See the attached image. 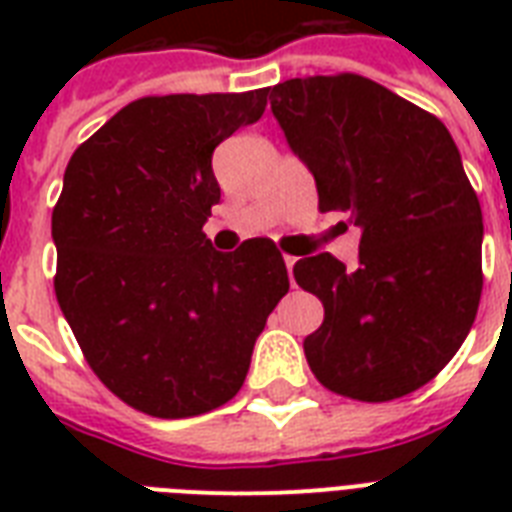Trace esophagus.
Masks as SVG:
<instances>
[{
    "instance_id": "1",
    "label": "esophagus",
    "mask_w": 512,
    "mask_h": 512,
    "mask_svg": "<svg viewBox=\"0 0 512 512\" xmlns=\"http://www.w3.org/2000/svg\"><path fill=\"white\" fill-rule=\"evenodd\" d=\"M295 263H297V257L284 255V265H287V271H289V273H292V268H295Z\"/></svg>"
}]
</instances>
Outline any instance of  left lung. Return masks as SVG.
Instances as JSON below:
<instances>
[{
	"instance_id": "1",
	"label": "left lung",
	"mask_w": 512,
	"mask_h": 512,
	"mask_svg": "<svg viewBox=\"0 0 512 512\" xmlns=\"http://www.w3.org/2000/svg\"><path fill=\"white\" fill-rule=\"evenodd\" d=\"M271 111L321 212L361 225L356 271L329 252L295 263L297 284L324 303L303 342L311 372L358 401L422 388L465 342L484 287V217L452 135L358 74L276 84Z\"/></svg>"
}]
</instances>
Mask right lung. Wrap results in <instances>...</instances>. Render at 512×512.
Here are the masks:
<instances>
[{"instance_id":"obj_1","label":"right lung","mask_w":512,"mask_h":512,"mask_svg":"<svg viewBox=\"0 0 512 512\" xmlns=\"http://www.w3.org/2000/svg\"><path fill=\"white\" fill-rule=\"evenodd\" d=\"M268 90L124 106L76 148L52 209L55 295L87 364L138 412L177 420L231 401L289 292L271 239L217 252L212 151L265 111Z\"/></svg>"}]
</instances>
